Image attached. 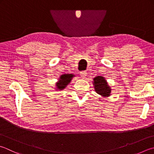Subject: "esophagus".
I'll use <instances>...</instances> for the list:
<instances>
[{
	"label": "esophagus",
	"instance_id": "1",
	"mask_svg": "<svg viewBox=\"0 0 154 154\" xmlns=\"http://www.w3.org/2000/svg\"><path fill=\"white\" fill-rule=\"evenodd\" d=\"M80 76L82 77V78H85V77L86 76V75H87V73H86V71H82V72H80Z\"/></svg>",
	"mask_w": 154,
	"mask_h": 154
}]
</instances>
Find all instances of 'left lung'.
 Instances as JSON below:
<instances>
[{"instance_id":"1","label":"left lung","mask_w":154,"mask_h":154,"mask_svg":"<svg viewBox=\"0 0 154 154\" xmlns=\"http://www.w3.org/2000/svg\"><path fill=\"white\" fill-rule=\"evenodd\" d=\"M93 80L94 88L97 93L104 97H109L111 95V88L108 85L105 78L103 76H98Z\"/></svg>"}]
</instances>
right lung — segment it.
<instances>
[{"label":"right lung","mask_w":154,"mask_h":154,"mask_svg":"<svg viewBox=\"0 0 154 154\" xmlns=\"http://www.w3.org/2000/svg\"><path fill=\"white\" fill-rule=\"evenodd\" d=\"M74 77V74H62V76H60L59 80L57 81L56 83V90L58 91H62V90L64 89L66 86H67L69 83L71 82L72 78Z\"/></svg>","instance_id":"1"}]
</instances>
